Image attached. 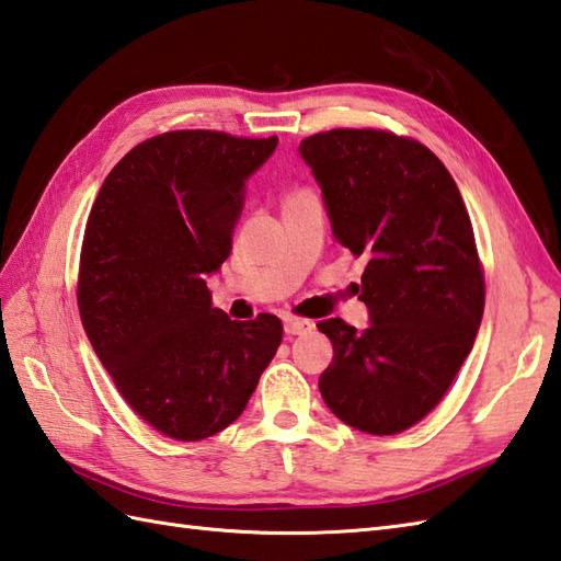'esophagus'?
Here are the masks:
<instances>
[{"instance_id":"esophagus-1","label":"esophagus","mask_w":561,"mask_h":561,"mask_svg":"<svg viewBox=\"0 0 561 561\" xmlns=\"http://www.w3.org/2000/svg\"><path fill=\"white\" fill-rule=\"evenodd\" d=\"M314 331V321L300 317H285V333L288 335H305Z\"/></svg>"}]
</instances>
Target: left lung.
<instances>
[{
	"mask_svg": "<svg viewBox=\"0 0 561 561\" xmlns=\"http://www.w3.org/2000/svg\"><path fill=\"white\" fill-rule=\"evenodd\" d=\"M300 156L333 238L367 261L369 329L317 323L333 343L321 398L359 432H405L439 405L480 329L484 271L463 196L427 146L386 129L319 131Z\"/></svg>",
	"mask_w": 561,
	"mask_h": 561,
	"instance_id": "8db88e82",
	"label": "left lung"
}]
</instances>
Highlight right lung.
Masks as SVG:
<instances>
[{
	"instance_id": "obj_1",
	"label": "right lung",
	"mask_w": 561,
	"mask_h": 561,
	"mask_svg": "<svg viewBox=\"0 0 561 561\" xmlns=\"http://www.w3.org/2000/svg\"><path fill=\"white\" fill-rule=\"evenodd\" d=\"M276 146L210 129L151 136L110 170L85 222V335L127 405L170 439L232 425L280 345L278 317L230 321L206 285L230 256L247 180Z\"/></svg>"
}]
</instances>
